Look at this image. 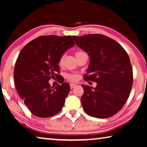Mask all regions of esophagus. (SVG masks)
<instances>
[{"label": "esophagus", "instance_id": "obj_1", "mask_svg": "<svg viewBox=\"0 0 147 147\" xmlns=\"http://www.w3.org/2000/svg\"><path fill=\"white\" fill-rule=\"evenodd\" d=\"M70 88L72 89V88H74L75 86H76V84H74V83H71L70 84Z\"/></svg>", "mask_w": 147, "mask_h": 147}]
</instances>
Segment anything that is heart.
<instances>
[{"instance_id":"1","label":"heart","mask_w":147,"mask_h":147,"mask_svg":"<svg viewBox=\"0 0 147 147\" xmlns=\"http://www.w3.org/2000/svg\"><path fill=\"white\" fill-rule=\"evenodd\" d=\"M83 53V52H77V53H76V55H78V54H80V53ZM63 57H61V58L60 59V63H61L62 62V61H63ZM67 78L68 79H69L70 80H77V76H76V75H75V74H71V75H68V76H67Z\"/></svg>"}]
</instances>
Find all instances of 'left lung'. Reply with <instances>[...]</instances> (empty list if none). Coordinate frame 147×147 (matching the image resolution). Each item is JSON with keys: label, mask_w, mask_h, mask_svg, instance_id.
Instances as JSON below:
<instances>
[{"label": "left lung", "mask_w": 147, "mask_h": 147, "mask_svg": "<svg viewBox=\"0 0 147 147\" xmlns=\"http://www.w3.org/2000/svg\"><path fill=\"white\" fill-rule=\"evenodd\" d=\"M72 38L90 58L85 80L97 83L96 88L82 84L83 109L94 117H112L124 106L132 88L133 70L127 53L117 42L103 35Z\"/></svg>", "instance_id": "left-lung-1"}]
</instances>
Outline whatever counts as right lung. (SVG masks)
Wrapping results in <instances>:
<instances>
[{
	"instance_id": "right-lung-1",
	"label": "right lung",
	"mask_w": 147,
	"mask_h": 147,
	"mask_svg": "<svg viewBox=\"0 0 147 147\" xmlns=\"http://www.w3.org/2000/svg\"><path fill=\"white\" fill-rule=\"evenodd\" d=\"M75 46L70 36H41L30 42L21 51L14 69L18 94L30 111L38 117H49L61 111L70 92L64 82L51 87V78L60 72L62 55Z\"/></svg>"
}]
</instances>
